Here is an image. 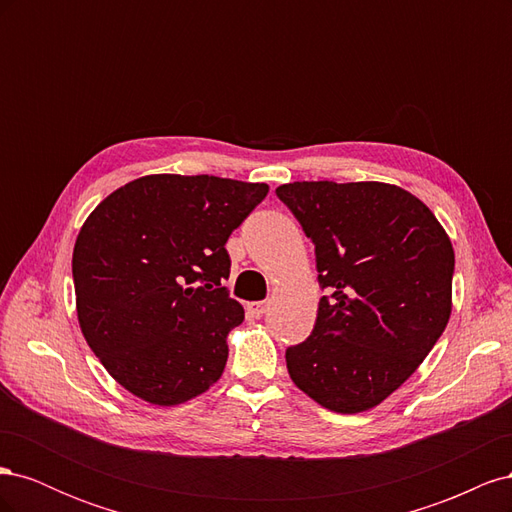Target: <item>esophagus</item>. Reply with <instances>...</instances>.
Instances as JSON below:
<instances>
[{
	"instance_id": "obj_1",
	"label": "esophagus",
	"mask_w": 512,
	"mask_h": 512,
	"mask_svg": "<svg viewBox=\"0 0 512 512\" xmlns=\"http://www.w3.org/2000/svg\"><path fill=\"white\" fill-rule=\"evenodd\" d=\"M267 307H269L267 301H254V303H247V312L254 316H262L267 312Z\"/></svg>"
}]
</instances>
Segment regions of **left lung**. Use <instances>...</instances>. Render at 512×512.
Returning a JSON list of instances; mask_svg holds the SVG:
<instances>
[{
	"label": "left lung",
	"mask_w": 512,
	"mask_h": 512,
	"mask_svg": "<svg viewBox=\"0 0 512 512\" xmlns=\"http://www.w3.org/2000/svg\"><path fill=\"white\" fill-rule=\"evenodd\" d=\"M275 194L316 245L318 282L329 290L312 335L286 350L288 374L327 410L376 408L451 318V239L425 203L391 183L294 181Z\"/></svg>",
	"instance_id": "8db88e82"
}]
</instances>
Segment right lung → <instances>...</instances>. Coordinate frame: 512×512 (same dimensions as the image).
I'll return each mask as SVG.
<instances>
[{"instance_id": "1", "label": "right lung", "mask_w": 512, "mask_h": 512, "mask_svg": "<svg viewBox=\"0 0 512 512\" xmlns=\"http://www.w3.org/2000/svg\"><path fill=\"white\" fill-rule=\"evenodd\" d=\"M267 183L147 175L89 213L72 254L76 314L89 348L123 389L177 406L220 380L228 333L226 241Z\"/></svg>"}]
</instances>
